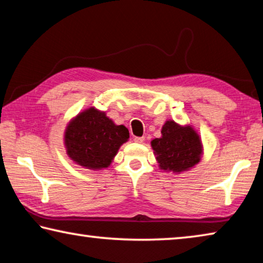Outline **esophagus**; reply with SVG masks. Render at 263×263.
<instances>
[{
  "label": "esophagus",
  "instance_id": "obj_1",
  "mask_svg": "<svg viewBox=\"0 0 263 263\" xmlns=\"http://www.w3.org/2000/svg\"><path fill=\"white\" fill-rule=\"evenodd\" d=\"M135 141L137 142V144H142V142L145 141V138L144 137H136Z\"/></svg>",
  "mask_w": 263,
  "mask_h": 263
}]
</instances>
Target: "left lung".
Here are the masks:
<instances>
[{"mask_svg":"<svg viewBox=\"0 0 263 263\" xmlns=\"http://www.w3.org/2000/svg\"><path fill=\"white\" fill-rule=\"evenodd\" d=\"M153 153L163 172L181 174L194 168L202 160L203 142L197 131L190 125H181L168 119L161 127V137L151 141Z\"/></svg>","mask_w":263,"mask_h":263,"instance_id":"8db88e82","label":"left lung"}]
</instances>
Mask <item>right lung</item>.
<instances>
[{
  "label": "right lung",
  "instance_id": "right-lung-1",
  "mask_svg": "<svg viewBox=\"0 0 263 263\" xmlns=\"http://www.w3.org/2000/svg\"><path fill=\"white\" fill-rule=\"evenodd\" d=\"M130 133L117 125L105 111L90 106L68 122L64 132V145L68 158L90 171H102L112 163Z\"/></svg>",
  "mask_w": 263,
  "mask_h": 263
}]
</instances>
